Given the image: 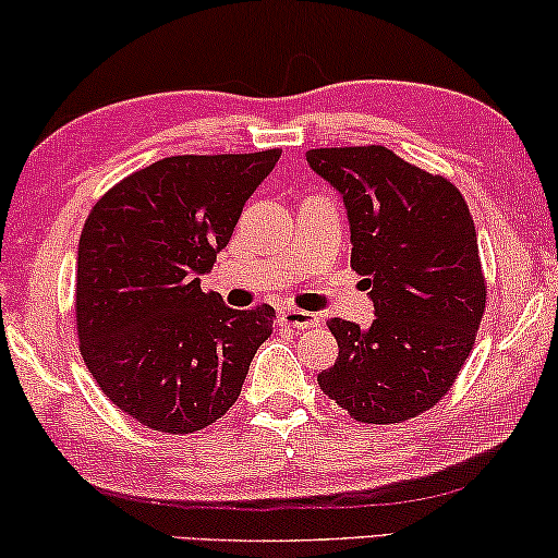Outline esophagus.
<instances>
[{"instance_id":"obj_1","label":"esophagus","mask_w":558,"mask_h":558,"mask_svg":"<svg viewBox=\"0 0 558 558\" xmlns=\"http://www.w3.org/2000/svg\"><path fill=\"white\" fill-rule=\"evenodd\" d=\"M279 320L289 325V328H296V330H305V328H317L320 325V315L315 313H307V310H284V313L279 315Z\"/></svg>"}]
</instances>
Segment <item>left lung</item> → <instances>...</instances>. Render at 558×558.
<instances>
[{"label":"left lung","mask_w":558,"mask_h":558,"mask_svg":"<svg viewBox=\"0 0 558 558\" xmlns=\"http://www.w3.org/2000/svg\"><path fill=\"white\" fill-rule=\"evenodd\" d=\"M307 163L343 197L351 266L376 315L368 328L332 317L338 361L317 385L353 421H410L451 389L482 323L474 220L448 179L385 146L315 148Z\"/></svg>","instance_id":"1"}]
</instances>
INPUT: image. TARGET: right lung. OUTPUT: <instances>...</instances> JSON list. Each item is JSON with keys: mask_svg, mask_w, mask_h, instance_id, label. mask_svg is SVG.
Wrapping results in <instances>:
<instances>
[{"mask_svg": "<svg viewBox=\"0 0 558 558\" xmlns=\"http://www.w3.org/2000/svg\"><path fill=\"white\" fill-rule=\"evenodd\" d=\"M279 148L171 156L114 184L86 217L76 256L78 349L137 423L194 433L233 408L274 330V307L233 310L199 277L233 235Z\"/></svg>", "mask_w": 558, "mask_h": 558, "instance_id": "obj_1", "label": "right lung"}]
</instances>
